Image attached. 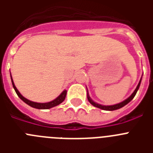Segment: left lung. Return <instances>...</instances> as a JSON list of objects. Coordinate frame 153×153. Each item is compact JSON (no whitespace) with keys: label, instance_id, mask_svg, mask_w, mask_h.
Instances as JSON below:
<instances>
[{"label":"left lung","instance_id":"1","mask_svg":"<svg viewBox=\"0 0 153 153\" xmlns=\"http://www.w3.org/2000/svg\"><path fill=\"white\" fill-rule=\"evenodd\" d=\"M141 79H142V78H141ZM141 79H140V83H139L138 86H136V90H135L134 92L132 93V95H131L130 97H129V98H127L126 100H124L123 102H120V103L116 104V105H113V106H102V105H100V104H98V103H97V102H93V101L91 100V98L90 97V96H89L88 92H87V99H88L89 102H90V103L93 105V106H96V107H97V108H100V109H103V110H109V111H113V110H116V109H120V108H122L123 106H126L127 103H129V102H130L131 100H132V99L134 98V97L136 96V93H137L138 90H139V88H140V83H141Z\"/></svg>","mask_w":153,"mask_h":153}]
</instances>
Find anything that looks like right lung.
<instances>
[{
	"instance_id": "1",
	"label": "right lung",
	"mask_w": 153,
	"mask_h": 153,
	"mask_svg": "<svg viewBox=\"0 0 153 153\" xmlns=\"http://www.w3.org/2000/svg\"><path fill=\"white\" fill-rule=\"evenodd\" d=\"M10 77H11V76H10ZM11 81H12V84H13V89H14V90H15V92H16V93L17 94V96H18V97H20V98H21L24 102H26L27 105L30 106L31 107L36 108V109H50V108L53 107V106H57V105H59L60 103H61L62 102H63V100H65V97H66V95H67V90H65L62 92L61 94H60V95L57 98H56L54 100L51 101V102H44V103H40V102H32V101H30V100H28L27 99L24 98V97L21 95V93H20V92L17 90V89L16 88L15 85H14V83H13V79H12V77H11Z\"/></svg>"
}]
</instances>
